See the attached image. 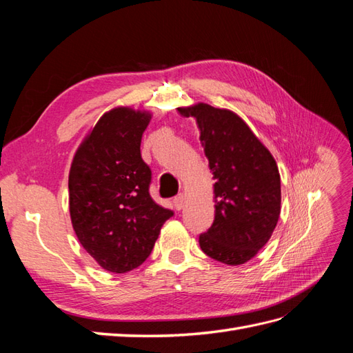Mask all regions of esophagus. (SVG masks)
Wrapping results in <instances>:
<instances>
[{
    "label": "esophagus",
    "instance_id": "obj_1",
    "mask_svg": "<svg viewBox=\"0 0 353 353\" xmlns=\"http://www.w3.org/2000/svg\"><path fill=\"white\" fill-rule=\"evenodd\" d=\"M184 205H185V196L183 193H179L178 196L174 197V206H175V209L181 210V209L184 208Z\"/></svg>",
    "mask_w": 353,
    "mask_h": 353
}]
</instances>
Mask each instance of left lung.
Masks as SVG:
<instances>
[{
    "label": "left lung",
    "instance_id": "obj_1",
    "mask_svg": "<svg viewBox=\"0 0 353 353\" xmlns=\"http://www.w3.org/2000/svg\"><path fill=\"white\" fill-rule=\"evenodd\" d=\"M176 110L196 119L215 179V221L200 234V248L225 265L245 263L268 243L279 222V166L237 113L206 103Z\"/></svg>",
    "mask_w": 353,
    "mask_h": 353
}]
</instances>
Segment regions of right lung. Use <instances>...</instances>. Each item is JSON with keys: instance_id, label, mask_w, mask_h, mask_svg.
Segmentation results:
<instances>
[{"instance_id": "right-lung-1", "label": "right lung", "mask_w": 353, "mask_h": 353, "mask_svg": "<svg viewBox=\"0 0 353 353\" xmlns=\"http://www.w3.org/2000/svg\"><path fill=\"white\" fill-rule=\"evenodd\" d=\"M150 119V112L131 108L105 112L72 160V227L82 248L109 272L138 268L174 215L148 193L152 170L141 159L140 145Z\"/></svg>"}]
</instances>
